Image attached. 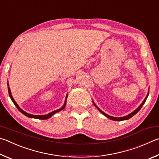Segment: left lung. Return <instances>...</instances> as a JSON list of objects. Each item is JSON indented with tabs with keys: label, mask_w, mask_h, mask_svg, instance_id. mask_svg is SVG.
Masks as SVG:
<instances>
[{
	"label": "left lung",
	"mask_w": 159,
	"mask_h": 159,
	"mask_svg": "<svg viewBox=\"0 0 159 159\" xmlns=\"http://www.w3.org/2000/svg\"><path fill=\"white\" fill-rule=\"evenodd\" d=\"M149 91H148V93H147V96H146V97H145V98L144 99V101H143V102H142V103L140 104V106H139L137 109L136 110H135L134 111H133V112H132L131 113H130L129 115H126V116H121V117H115V116H110V115H107L106 113H105L104 112H102V111L101 110V109H99V107L97 106V105L95 104V102H93V105H95V107L97 108V109H98L100 112H101L102 115H103L104 116H106V117H107V118H109L110 119H111V120H113V121H124V120H128V119H129L130 118H131L133 116H134L135 114H137L139 111H140V110L142 108V107L143 106V105H144V102H145V101H146V100H147V97H148V96H149Z\"/></svg>",
	"instance_id": "obj_1"
}]
</instances>
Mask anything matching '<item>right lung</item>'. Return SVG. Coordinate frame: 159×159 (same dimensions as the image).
I'll return each mask as SVG.
<instances>
[{
    "label": "right lung",
    "instance_id": "add662e5",
    "mask_svg": "<svg viewBox=\"0 0 159 159\" xmlns=\"http://www.w3.org/2000/svg\"><path fill=\"white\" fill-rule=\"evenodd\" d=\"M7 88H8V93H9V96H10V98H11V100H12V101L13 102V103L15 104V106L16 107V108L19 110V111L20 112H21L23 115H24L25 116H28V117H30V118H33V119H47L51 117V116H52L53 115H54V114L57 113L58 112H60V111L63 110L64 108H65L66 105V101H67V98H68V93H67L66 95V99H65V102H64V104L62 107H61V108H59V109L58 110H56L54 111H53V112H50L49 114H47V115H31V114H29V113H27L26 112H25V111H24L23 110L21 109V108H20V107L19 106V105L16 103V101H15V99L13 98V96L12 95V93H11V91H10V89L9 87V84H8L7 82Z\"/></svg>",
    "mask_w": 159,
    "mask_h": 159
}]
</instances>
